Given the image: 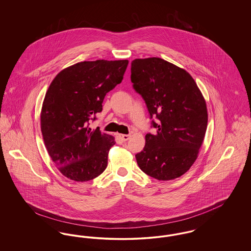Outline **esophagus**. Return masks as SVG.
Wrapping results in <instances>:
<instances>
[{
  "label": "esophagus",
  "instance_id": "1",
  "mask_svg": "<svg viewBox=\"0 0 251 251\" xmlns=\"http://www.w3.org/2000/svg\"><path fill=\"white\" fill-rule=\"evenodd\" d=\"M119 137L122 141H127L130 138V134H119Z\"/></svg>",
  "mask_w": 251,
  "mask_h": 251
}]
</instances>
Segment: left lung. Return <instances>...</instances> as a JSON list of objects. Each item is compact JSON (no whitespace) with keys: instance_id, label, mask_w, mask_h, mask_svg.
<instances>
[{"instance_id":"obj_1","label":"left lung","mask_w":251,"mask_h":251,"mask_svg":"<svg viewBox=\"0 0 251 251\" xmlns=\"http://www.w3.org/2000/svg\"><path fill=\"white\" fill-rule=\"evenodd\" d=\"M133 89L143 98L155 134L147 133L135 154L147 175L169 180L184 174L196 161L207 129L206 102L191 75L158 57L131 62Z\"/></svg>"}]
</instances>
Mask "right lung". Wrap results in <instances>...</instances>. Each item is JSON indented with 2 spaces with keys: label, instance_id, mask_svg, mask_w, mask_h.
<instances>
[{
  "label": "right lung",
  "instance_id": "1",
  "mask_svg": "<svg viewBox=\"0 0 251 251\" xmlns=\"http://www.w3.org/2000/svg\"><path fill=\"white\" fill-rule=\"evenodd\" d=\"M128 60L84 61L62 72L50 84L40 122L49 155L60 172L75 181H87L107 167L113 136L89 126L102 111L108 92L120 84Z\"/></svg>",
  "mask_w": 251,
  "mask_h": 251
}]
</instances>
